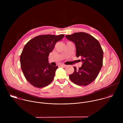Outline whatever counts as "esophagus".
Instances as JSON below:
<instances>
[{"label": "esophagus", "mask_w": 123, "mask_h": 123, "mask_svg": "<svg viewBox=\"0 0 123 123\" xmlns=\"http://www.w3.org/2000/svg\"><path fill=\"white\" fill-rule=\"evenodd\" d=\"M59 66L60 67H65L66 66V65H64V64H60Z\"/></svg>", "instance_id": "34e87169"}]
</instances>
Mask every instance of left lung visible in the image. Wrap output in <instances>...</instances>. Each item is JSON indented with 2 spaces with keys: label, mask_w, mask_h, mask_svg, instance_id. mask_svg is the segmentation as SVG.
Here are the masks:
<instances>
[{
  "label": "left lung",
  "mask_w": 123,
  "mask_h": 123,
  "mask_svg": "<svg viewBox=\"0 0 123 123\" xmlns=\"http://www.w3.org/2000/svg\"><path fill=\"white\" fill-rule=\"evenodd\" d=\"M66 38L74 42L76 55L80 57L82 66L78 70L74 67V73L69 78L74 84L86 86L97 77L103 65V51L98 41L91 35L83 32L66 35Z\"/></svg>",
  "instance_id": "left-lung-1"
}]
</instances>
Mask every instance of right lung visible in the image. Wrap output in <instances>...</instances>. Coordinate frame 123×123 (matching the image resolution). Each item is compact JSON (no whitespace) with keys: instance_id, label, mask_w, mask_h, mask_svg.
Segmentation results:
<instances>
[{"instance_id":"obj_1","label":"right lung","mask_w":123,"mask_h":123,"mask_svg":"<svg viewBox=\"0 0 123 123\" xmlns=\"http://www.w3.org/2000/svg\"><path fill=\"white\" fill-rule=\"evenodd\" d=\"M64 34L37 36L24 46L20 55V65L26 80L33 86L41 88L53 80L58 67L49 64V54Z\"/></svg>"}]
</instances>
